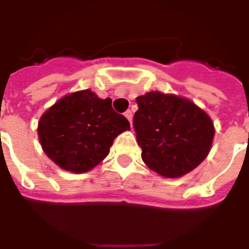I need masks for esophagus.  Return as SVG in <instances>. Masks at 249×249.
Returning a JSON list of instances; mask_svg holds the SVG:
<instances>
[{
	"label": "esophagus",
	"mask_w": 249,
	"mask_h": 249,
	"mask_svg": "<svg viewBox=\"0 0 249 249\" xmlns=\"http://www.w3.org/2000/svg\"><path fill=\"white\" fill-rule=\"evenodd\" d=\"M125 115V117H126V119H128L129 120V123H130V125H132V119H133V113H132V111H126V112L124 113Z\"/></svg>",
	"instance_id": "34e87169"
}]
</instances>
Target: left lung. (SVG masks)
<instances>
[{"instance_id":"obj_1","label":"left lung","mask_w":249,"mask_h":249,"mask_svg":"<svg viewBox=\"0 0 249 249\" xmlns=\"http://www.w3.org/2000/svg\"><path fill=\"white\" fill-rule=\"evenodd\" d=\"M133 117L142 160L160 176L181 177L207 158L214 128L195 103L160 91L137 97Z\"/></svg>"}]
</instances>
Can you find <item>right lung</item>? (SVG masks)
Returning <instances> with one entry per match:
<instances>
[{
	"label": "right lung",
	"instance_id": "right-lung-1",
	"mask_svg": "<svg viewBox=\"0 0 249 249\" xmlns=\"http://www.w3.org/2000/svg\"><path fill=\"white\" fill-rule=\"evenodd\" d=\"M109 98L91 90L66 95L42 115L38 137L45 154L70 172L83 173L108 155L113 140L130 129L126 117L115 112Z\"/></svg>",
	"mask_w": 249,
	"mask_h": 249
}]
</instances>
